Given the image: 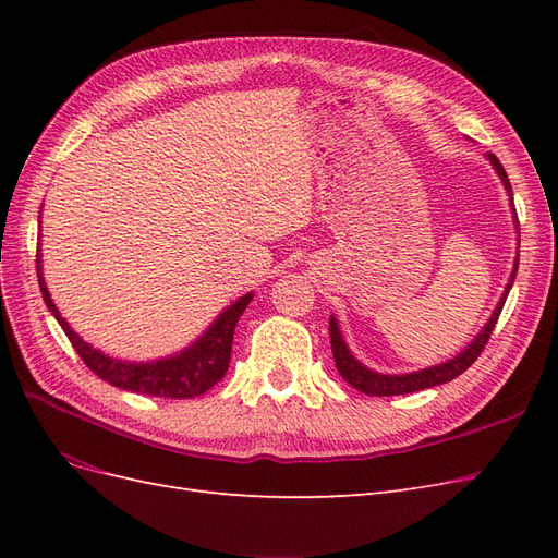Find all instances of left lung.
Segmentation results:
<instances>
[{
  "instance_id": "1",
  "label": "left lung",
  "mask_w": 558,
  "mask_h": 558,
  "mask_svg": "<svg viewBox=\"0 0 558 558\" xmlns=\"http://www.w3.org/2000/svg\"><path fill=\"white\" fill-rule=\"evenodd\" d=\"M486 160L494 165L496 174L500 177L502 185H505V193H508L510 197V207H512V221H514V228L519 232V218H517V211H514V199H512V185H510V179L508 174H505L500 160L494 156V154H486ZM517 269H519V251H517V258H514V267H512V275H510V281L508 286H505V291L498 300V305L494 310V314L488 316V320L484 324V328L475 335V340H472L459 356H453L445 363H437V365H430V367H424V369H416V373H404V375H384V373H377V369H369L367 365H363L356 356H353L351 349L347 347L344 342V335L340 330V324H337V318L330 316V347H332V359H335V365H337V373H340L347 384H351L356 391L365 393V396H402V393H414V391H424V388H430V386H440V384H447L451 379L459 377L461 373H465V369L477 361L480 351L484 349V344L488 342V337H492L494 328H496V320L502 312V305L505 300H508V293L512 289L514 283V277H517Z\"/></svg>"
}]
</instances>
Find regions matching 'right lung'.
Listing matches in <instances>:
<instances>
[{
    "instance_id": "right-lung-1",
    "label": "right lung",
    "mask_w": 558,
    "mask_h": 558,
    "mask_svg": "<svg viewBox=\"0 0 558 558\" xmlns=\"http://www.w3.org/2000/svg\"><path fill=\"white\" fill-rule=\"evenodd\" d=\"M41 263L44 260H41V246H39L37 277H39V289H41L46 307L56 316L64 335L70 337V342L83 359V363H86L99 379L123 388V391L181 400V398H195V396L207 393L209 388L221 381L223 375L228 373L234 326H238L240 316L253 300V293H246L240 300H234L232 305H228L211 320L209 328L202 332L193 344L181 349L179 353H172V356L156 359V361H121V359H111L109 353L88 344L83 337L74 332L70 324H66V318H62L53 298H50L46 289Z\"/></svg>"
}]
</instances>
